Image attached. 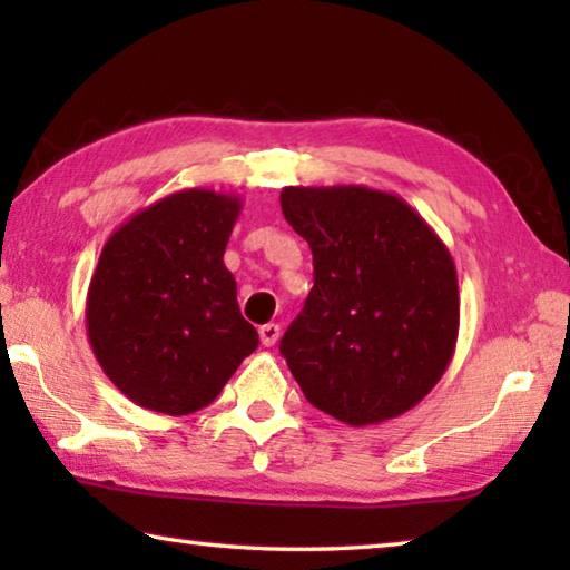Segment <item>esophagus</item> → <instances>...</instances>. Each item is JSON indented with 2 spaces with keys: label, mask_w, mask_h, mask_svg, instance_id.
I'll return each mask as SVG.
<instances>
[{
  "label": "esophagus",
  "mask_w": 570,
  "mask_h": 570,
  "mask_svg": "<svg viewBox=\"0 0 570 570\" xmlns=\"http://www.w3.org/2000/svg\"><path fill=\"white\" fill-rule=\"evenodd\" d=\"M278 334H282V330H278V324H264L262 330H258V336H262V344L264 346H274L278 342Z\"/></svg>",
  "instance_id": "obj_1"
}]
</instances>
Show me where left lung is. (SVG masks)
<instances>
[{"label": "left lung", "mask_w": 570, "mask_h": 570, "mask_svg": "<svg viewBox=\"0 0 570 570\" xmlns=\"http://www.w3.org/2000/svg\"><path fill=\"white\" fill-rule=\"evenodd\" d=\"M314 286L278 350L316 410L352 428L400 417L445 374L460 330L448 246L400 196L366 186L282 190Z\"/></svg>", "instance_id": "1"}]
</instances>
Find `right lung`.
Here are the masks:
<instances>
[{
	"mask_svg": "<svg viewBox=\"0 0 570 570\" xmlns=\"http://www.w3.org/2000/svg\"><path fill=\"white\" fill-rule=\"evenodd\" d=\"M240 208L234 193L186 188L138 210L102 246L85 306L88 340L140 407L198 412L258 346L224 264Z\"/></svg>",
	"mask_w": 570,
	"mask_h": 570,
	"instance_id": "1",
	"label": "right lung"
}]
</instances>
